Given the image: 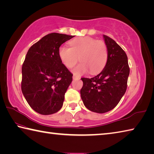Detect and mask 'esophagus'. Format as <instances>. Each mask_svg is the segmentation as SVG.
<instances>
[{
	"mask_svg": "<svg viewBox=\"0 0 154 154\" xmlns=\"http://www.w3.org/2000/svg\"><path fill=\"white\" fill-rule=\"evenodd\" d=\"M80 78V76H76V75H75V74H74L73 75V79L74 80V79H79Z\"/></svg>",
	"mask_w": 154,
	"mask_h": 154,
	"instance_id": "obj_1",
	"label": "esophagus"
}]
</instances>
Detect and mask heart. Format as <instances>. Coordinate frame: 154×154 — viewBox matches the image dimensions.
Returning a JSON list of instances; mask_svg holds the SVG:
<instances>
[{"label":"heart","instance_id":"1","mask_svg":"<svg viewBox=\"0 0 154 154\" xmlns=\"http://www.w3.org/2000/svg\"><path fill=\"white\" fill-rule=\"evenodd\" d=\"M70 48L61 46L59 56L66 67L73 69L74 74L80 75L88 70L91 74H97L104 68L108 60V50L105 42L90 37H82L69 42Z\"/></svg>","mask_w":154,"mask_h":154}]
</instances>
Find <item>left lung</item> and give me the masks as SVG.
<instances>
[{
	"label": "left lung",
	"mask_w": 154,
	"mask_h": 154,
	"mask_svg": "<svg viewBox=\"0 0 154 154\" xmlns=\"http://www.w3.org/2000/svg\"><path fill=\"white\" fill-rule=\"evenodd\" d=\"M108 50V60L100 74L91 78H82L80 95L90 111L104 113L119 103L127 90L129 75L125 52L111 37L103 35Z\"/></svg>",
	"instance_id": "left-lung-1"
}]
</instances>
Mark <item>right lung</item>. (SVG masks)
<instances>
[{"label":"right lung","instance_id":"1","mask_svg":"<svg viewBox=\"0 0 154 154\" xmlns=\"http://www.w3.org/2000/svg\"><path fill=\"white\" fill-rule=\"evenodd\" d=\"M74 37L50 33L32 45L26 55L22 66V92L39 114H54L63 105L73 74L62 63L59 49Z\"/></svg>","mask_w":154,"mask_h":154}]
</instances>
